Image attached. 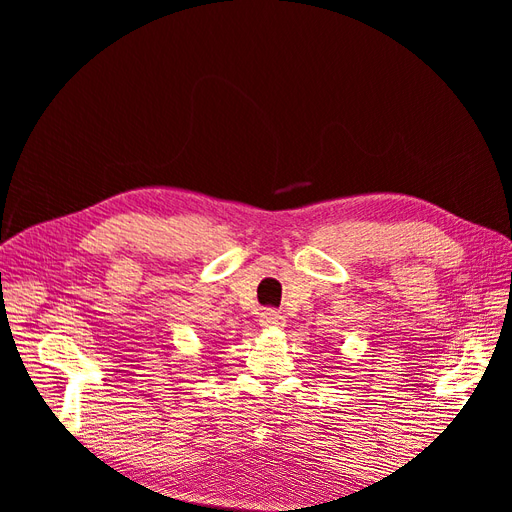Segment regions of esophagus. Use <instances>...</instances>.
I'll use <instances>...</instances> for the list:
<instances>
[{
  "label": "esophagus",
  "mask_w": 512,
  "mask_h": 512,
  "mask_svg": "<svg viewBox=\"0 0 512 512\" xmlns=\"http://www.w3.org/2000/svg\"><path fill=\"white\" fill-rule=\"evenodd\" d=\"M260 327H282L284 324V316L282 312H277V309H262L260 316H258Z\"/></svg>",
  "instance_id": "esophagus-1"
}]
</instances>
